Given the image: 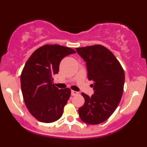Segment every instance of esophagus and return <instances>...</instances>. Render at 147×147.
<instances>
[{
  "mask_svg": "<svg viewBox=\"0 0 147 147\" xmlns=\"http://www.w3.org/2000/svg\"><path fill=\"white\" fill-rule=\"evenodd\" d=\"M79 94L78 92H77V91H75V90H72L71 91V95L72 96H75V95H77Z\"/></svg>",
  "mask_w": 147,
  "mask_h": 147,
  "instance_id": "esophagus-1",
  "label": "esophagus"
}]
</instances>
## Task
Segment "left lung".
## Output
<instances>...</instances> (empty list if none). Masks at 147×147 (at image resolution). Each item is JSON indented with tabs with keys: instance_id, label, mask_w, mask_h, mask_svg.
Wrapping results in <instances>:
<instances>
[{
	"instance_id": "obj_1",
	"label": "left lung",
	"mask_w": 147,
	"mask_h": 147,
	"mask_svg": "<svg viewBox=\"0 0 147 147\" xmlns=\"http://www.w3.org/2000/svg\"><path fill=\"white\" fill-rule=\"evenodd\" d=\"M85 61L88 78L93 81L94 94L85 99L79 109L81 119L89 124H98L106 121L117 109L124 90V72L122 65L109 49L101 45L76 48Z\"/></svg>"
}]
</instances>
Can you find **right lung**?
I'll return each mask as SVG.
<instances>
[{
	"mask_svg": "<svg viewBox=\"0 0 147 147\" xmlns=\"http://www.w3.org/2000/svg\"><path fill=\"white\" fill-rule=\"evenodd\" d=\"M74 53L68 47L45 45L27 61L21 75L22 93L29 112L39 122H55L63 115L71 91L55 86L53 76L59 72L61 61Z\"/></svg>",
	"mask_w": 147,
	"mask_h": 147,
	"instance_id": "1",
	"label": "right lung"
}]
</instances>
